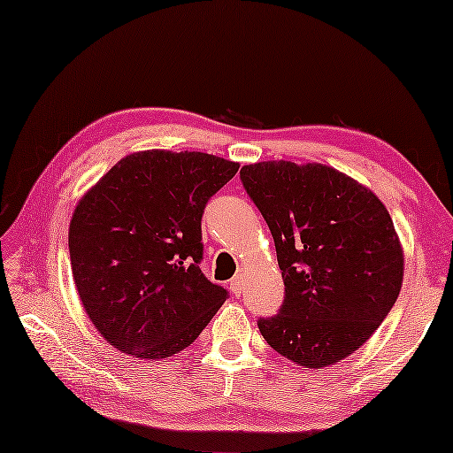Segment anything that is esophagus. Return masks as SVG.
Returning a JSON list of instances; mask_svg holds the SVG:
<instances>
[{
    "mask_svg": "<svg viewBox=\"0 0 453 453\" xmlns=\"http://www.w3.org/2000/svg\"><path fill=\"white\" fill-rule=\"evenodd\" d=\"M231 291H233V295L241 296V293H242V273H236L234 279L231 280Z\"/></svg>",
    "mask_w": 453,
    "mask_h": 453,
    "instance_id": "obj_1",
    "label": "esophagus"
}]
</instances>
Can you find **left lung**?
Masks as SVG:
<instances>
[{"label": "left lung", "instance_id": "8db88e82", "mask_svg": "<svg viewBox=\"0 0 453 453\" xmlns=\"http://www.w3.org/2000/svg\"><path fill=\"white\" fill-rule=\"evenodd\" d=\"M269 225L285 299L258 331L277 353L309 369L357 351L402 291L403 253L388 209L372 190L323 165L273 160L241 168Z\"/></svg>", "mask_w": 453, "mask_h": 453}]
</instances>
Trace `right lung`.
I'll list each match as a JSON object with an SVG mask.
<instances>
[{"label":"right lung","mask_w":453,"mask_h":453,"mask_svg":"<svg viewBox=\"0 0 453 453\" xmlns=\"http://www.w3.org/2000/svg\"><path fill=\"white\" fill-rule=\"evenodd\" d=\"M236 170L204 152H136L78 203L68 234L73 283L94 327L118 351L170 357L228 299L200 271V220Z\"/></svg>","instance_id":"right-lung-1"}]
</instances>
